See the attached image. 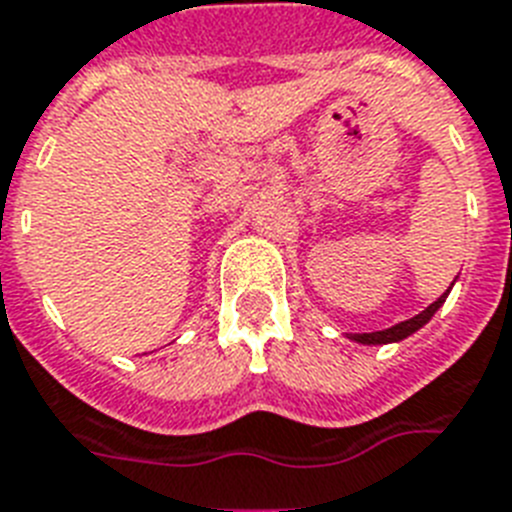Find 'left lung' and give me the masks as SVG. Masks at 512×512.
I'll return each mask as SVG.
<instances>
[{
  "label": "left lung",
  "mask_w": 512,
  "mask_h": 512,
  "mask_svg": "<svg viewBox=\"0 0 512 512\" xmlns=\"http://www.w3.org/2000/svg\"><path fill=\"white\" fill-rule=\"evenodd\" d=\"M447 293H450V290H447ZM447 293L439 295V298L432 303V306L424 308L421 314H416V316H413V319H408V322H400V324H395V327H390V329H382V332H363V335H348V337H350V340L363 342V345H387V342L405 340V337L413 335L416 329L424 327V324L429 322V319H432L434 314H437V308L442 306V303H445Z\"/></svg>",
  "instance_id": "1"
}]
</instances>
